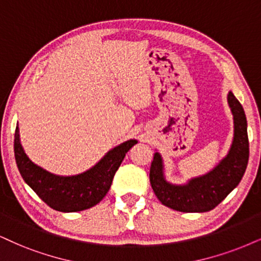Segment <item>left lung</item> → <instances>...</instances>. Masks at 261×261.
<instances>
[{
    "instance_id": "1",
    "label": "left lung",
    "mask_w": 261,
    "mask_h": 261,
    "mask_svg": "<svg viewBox=\"0 0 261 261\" xmlns=\"http://www.w3.org/2000/svg\"><path fill=\"white\" fill-rule=\"evenodd\" d=\"M233 115L234 137L229 155L211 173L190 180L188 185H170L163 178L162 160L155 153L150 168V184L166 207L185 213L208 212L217 207L240 184L249 159L247 120L241 102L232 93L227 96Z\"/></svg>"
}]
</instances>
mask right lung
<instances>
[{
    "instance_id": "add662e5",
    "label": "right lung",
    "mask_w": 261,
    "mask_h": 261,
    "mask_svg": "<svg viewBox=\"0 0 261 261\" xmlns=\"http://www.w3.org/2000/svg\"><path fill=\"white\" fill-rule=\"evenodd\" d=\"M138 143L128 140L102 159L98 165L83 174L58 176L31 162L22 150L17 124L14 134V156L22 179L50 208L65 213L85 211L98 204L110 189L116 170L125 153Z\"/></svg>"
}]
</instances>
